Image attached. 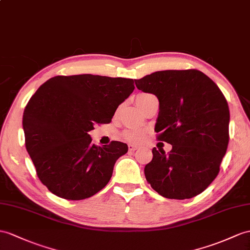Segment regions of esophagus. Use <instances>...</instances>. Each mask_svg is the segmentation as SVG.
<instances>
[{
    "label": "esophagus",
    "mask_w": 250,
    "mask_h": 250,
    "mask_svg": "<svg viewBox=\"0 0 250 250\" xmlns=\"http://www.w3.org/2000/svg\"><path fill=\"white\" fill-rule=\"evenodd\" d=\"M138 147H139V146H138V145H135V144H129V145H128V149H129L130 151L137 150Z\"/></svg>",
    "instance_id": "obj_1"
}]
</instances>
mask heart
I'll return each instance as SVG.
<instances>
[{
    "instance_id": "1",
    "label": "heart",
    "mask_w": 250,
    "mask_h": 250,
    "mask_svg": "<svg viewBox=\"0 0 250 250\" xmlns=\"http://www.w3.org/2000/svg\"><path fill=\"white\" fill-rule=\"evenodd\" d=\"M151 94L148 93H141L137 96L136 99V103L137 105L140 106L142 103L149 97ZM124 138L127 140V141L132 142V143H138L141 142L142 140L145 138V131L142 129H128L124 131Z\"/></svg>"
}]
</instances>
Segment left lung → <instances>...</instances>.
Returning <instances> with one entry per match:
<instances>
[{
  "label": "left lung",
  "instance_id": "obj_1",
  "mask_svg": "<svg viewBox=\"0 0 250 250\" xmlns=\"http://www.w3.org/2000/svg\"><path fill=\"white\" fill-rule=\"evenodd\" d=\"M159 100L155 131L172 145L153 148L145 178L161 196L192 198L215 179L229 142V107L216 83L198 70L158 71L135 79Z\"/></svg>",
  "mask_w": 250,
  "mask_h": 250
}]
</instances>
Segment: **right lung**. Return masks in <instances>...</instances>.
I'll list each match as a JSON object with an SVG mask.
<instances>
[{"instance_id": "1", "label": "right lung", "mask_w": 250, "mask_h": 250, "mask_svg": "<svg viewBox=\"0 0 250 250\" xmlns=\"http://www.w3.org/2000/svg\"><path fill=\"white\" fill-rule=\"evenodd\" d=\"M130 78L91 74L55 76L30 97L24 109L25 146L38 177L55 195L81 200L110 180L125 143H92L94 124L110 123L135 89Z\"/></svg>"}]
</instances>
